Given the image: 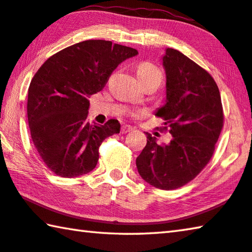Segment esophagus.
<instances>
[{"instance_id":"1","label":"esophagus","mask_w":252,"mask_h":252,"mask_svg":"<svg viewBox=\"0 0 252 252\" xmlns=\"http://www.w3.org/2000/svg\"><path fill=\"white\" fill-rule=\"evenodd\" d=\"M132 130H133V127H132L131 126H127V125L122 126V127H121L122 133H127V132H131Z\"/></svg>"}]
</instances>
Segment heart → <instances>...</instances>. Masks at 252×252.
<instances>
[{
  "label": "heart",
  "mask_w": 252,
  "mask_h": 252,
  "mask_svg": "<svg viewBox=\"0 0 252 252\" xmlns=\"http://www.w3.org/2000/svg\"><path fill=\"white\" fill-rule=\"evenodd\" d=\"M136 74H138V78H150V76H158V78L161 79V71L158 69L156 65L151 64V63H142L138 66V70H136Z\"/></svg>",
  "instance_id": "b5f03b06"
}]
</instances>
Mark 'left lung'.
<instances>
[{"mask_svg":"<svg viewBox=\"0 0 252 252\" xmlns=\"http://www.w3.org/2000/svg\"><path fill=\"white\" fill-rule=\"evenodd\" d=\"M165 101L156 116L165 121L169 143L158 144L147 132V146L136 158L144 181L162 190L178 189L198 176L215 151L223 112L212 76L178 50L165 49Z\"/></svg>","mask_w":252,"mask_h":252,"instance_id":"obj_1","label":"left lung"}]
</instances>
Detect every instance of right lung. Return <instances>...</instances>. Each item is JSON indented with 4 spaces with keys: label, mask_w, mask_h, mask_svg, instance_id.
<instances>
[{
    "label": "right lung",
    "mask_w": 252,
    "mask_h": 252,
    "mask_svg": "<svg viewBox=\"0 0 252 252\" xmlns=\"http://www.w3.org/2000/svg\"><path fill=\"white\" fill-rule=\"evenodd\" d=\"M138 51L111 41L88 40L55 53L33 76L28 120L40 157L51 171L76 178L95 168L103 140L120 132L111 119L104 126L88 122L89 97L100 92L111 73Z\"/></svg>",
    "instance_id": "obj_1"
}]
</instances>
